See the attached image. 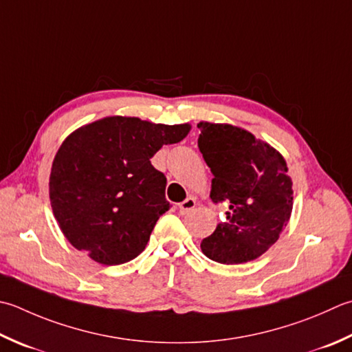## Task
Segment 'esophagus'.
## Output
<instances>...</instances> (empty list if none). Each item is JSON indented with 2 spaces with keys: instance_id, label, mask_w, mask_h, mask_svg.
Masks as SVG:
<instances>
[{
  "instance_id": "34e87169",
  "label": "esophagus",
  "mask_w": 352,
  "mask_h": 352,
  "mask_svg": "<svg viewBox=\"0 0 352 352\" xmlns=\"http://www.w3.org/2000/svg\"><path fill=\"white\" fill-rule=\"evenodd\" d=\"M195 206H197L195 198L188 197V198L184 199L183 203L178 204V209H180V213H183V215H186V213H189V212L194 210V209H195Z\"/></svg>"
}]
</instances>
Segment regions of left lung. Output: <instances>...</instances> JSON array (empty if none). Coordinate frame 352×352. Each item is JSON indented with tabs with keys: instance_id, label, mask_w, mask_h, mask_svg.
Instances as JSON below:
<instances>
[{
	"instance_id": "8db88e82",
	"label": "left lung",
	"mask_w": 352,
	"mask_h": 352,
	"mask_svg": "<svg viewBox=\"0 0 352 352\" xmlns=\"http://www.w3.org/2000/svg\"><path fill=\"white\" fill-rule=\"evenodd\" d=\"M198 148L210 168L213 203L227 201V221L201 241L219 264H244L276 243L293 209V182L285 158L249 131L199 122Z\"/></svg>"
}]
</instances>
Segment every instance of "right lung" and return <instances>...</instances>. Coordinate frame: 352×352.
I'll use <instances>...</instances> for the list:
<instances>
[{
  "instance_id": "add662e5",
  "label": "right lung",
  "mask_w": 352,
  "mask_h": 352,
  "mask_svg": "<svg viewBox=\"0 0 352 352\" xmlns=\"http://www.w3.org/2000/svg\"><path fill=\"white\" fill-rule=\"evenodd\" d=\"M189 131V123L111 116L68 135L54 155L48 184L53 215L68 243L103 265L139 256L157 219L170 208L166 177L151 158Z\"/></svg>"
}]
</instances>
